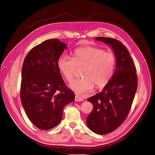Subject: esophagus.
<instances>
[{"instance_id": "obj_1", "label": "esophagus", "mask_w": 155, "mask_h": 155, "mask_svg": "<svg viewBox=\"0 0 155 155\" xmlns=\"http://www.w3.org/2000/svg\"><path fill=\"white\" fill-rule=\"evenodd\" d=\"M83 99L82 98H81L80 96H78V95H76L75 96V101L76 102H81V101H83Z\"/></svg>"}]
</instances>
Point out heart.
<instances>
[{
    "instance_id": "1",
    "label": "heart",
    "mask_w": 155,
    "mask_h": 155,
    "mask_svg": "<svg viewBox=\"0 0 155 155\" xmlns=\"http://www.w3.org/2000/svg\"><path fill=\"white\" fill-rule=\"evenodd\" d=\"M115 65V57L111 52L93 46H85L76 49L72 59L62 55L57 60V68L68 82L74 78L76 68H83V78L70 84L76 92L84 95L96 88H103L112 77Z\"/></svg>"
}]
</instances>
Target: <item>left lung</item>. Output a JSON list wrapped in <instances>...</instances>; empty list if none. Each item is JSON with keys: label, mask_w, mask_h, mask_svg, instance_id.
<instances>
[{"label": "left lung", "mask_w": 155, "mask_h": 155, "mask_svg": "<svg viewBox=\"0 0 155 155\" xmlns=\"http://www.w3.org/2000/svg\"><path fill=\"white\" fill-rule=\"evenodd\" d=\"M95 40L111 47L115 57V70L101 92L87 101L93 110L86 123L88 128L98 135L108 134L121 125L129 113L137 87L134 63L127 48L120 41L98 37Z\"/></svg>", "instance_id": "left-lung-1"}]
</instances>
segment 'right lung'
<instances>
[{
    "label": "right lung",
    "instance_id": "right-lung-1",
    "mask_svg": "<svg viewBox=\"0 0 155 155\" xmlns=\"http://www.w3.org/2000/svg\"><path fill=\"white\" fill-rule=\"evenodd\" d=\"M67 44L58 39L43 41L31 50L23 62L21 103L28 119L41 130L58 125L63 110L74 101L57 68V60Z\"/></svg>",
    "mask_w": 155,
    "mask_h": 155
}]
</instances>
